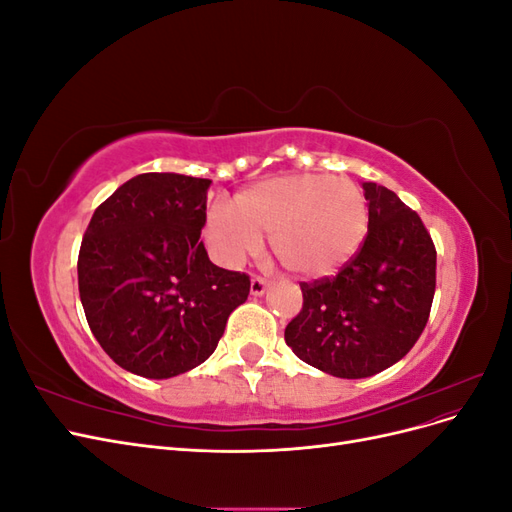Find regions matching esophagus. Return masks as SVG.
<instances>
[{
	"instance_id": "obj_1",
	"label": "esophagus",
	"mask_w": 512,
	"mask_h": 512,
	"mask_svg": "<svg viewBox=\"0 0 512 512\" xmlns=\"http://www.w3.org/2000/svg\"><path fill=\"white\" fill-rule=\"evenodd\" d=\"M265 290H267V280H265V277L254 275L252 282H250V292L254 294V297H262V294H265Z\"/></svg>"
}]
</instances>
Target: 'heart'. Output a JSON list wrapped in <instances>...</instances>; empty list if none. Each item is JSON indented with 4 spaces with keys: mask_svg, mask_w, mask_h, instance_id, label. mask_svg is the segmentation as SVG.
<instances>
[{
    "mask_svg": "<svg viewBox=\"0 0 512 512\" xmlns=\"http://www.w3.org/2000/svg\"><path fill=\"white\" fill-rule=\"evenodd\" d=\"M369 209L359 185L344 177L294 173L247 185L230 207L207 213L205 235L226 265H239L269 232L271 250L301 277H329L361 250Z\"/></svg>",
    "mask_w": 512,
    "mask_h": 512,
    "instance_id": "b5f03b06",
    "label": "heart"
}]
</instances>
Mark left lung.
Instances as JSON below:
<instances>
[{
    "label": "left lung",
    "mask_w": 512,
    "mask_h": 512,
    "mask_svg": "<svg viewBox=\"0 0 512 512\" xmlns=\"http://www.w3.org/2000/svg\"><path fill=\"white\" fill-rule=\"evenodd\" d=\"M367 237L335 277L301 284L303 307L284 331L301 361L335 378H369L404 359L436 292V247L416 211L363 183Z\"/></svg>",
    "instance_id": "left-lung-1"
}]
</instances>
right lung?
Instances as JSON below:
<instances>
[{
	"label": "right lung",
	"instance_id": "right-lung-1",
	"mask_svg": "<svg viewBox=\"0 0 512 512\" xmlns=\"http://www.w3.org/2000/svg\"><path fill=\"white\" fill-rule=\"evenodd\" d=\"M211 179L145 173L108 196L79 252V292L102 350L136 376L164 380L205 363L250 277L215 267L200 230Z\"/></svg>",
	"mask_w": 512,
	"mask_h": 512
}]
</instances>
